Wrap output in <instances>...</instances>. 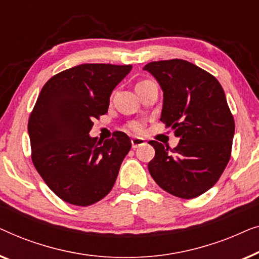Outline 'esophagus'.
Returning <instances> with one entry per match:
<instances>
[{
	"label": "esophagus",
	"instance_id": "obj_1",
	"mask_svg": "<svg viewBox=\"0 0 259 259\" xmlns=\"http://www.w3.org/2000/svg\"><path fill=\"white\" fill-rule=\"evenodd\" d=\"M144 143H145V141L141 137H133V138H131V145H133L134 149L141 147V145H143Z\"/></svg>",
	"mask_w": 259,
	"mask_h": 259
}]
</instances>
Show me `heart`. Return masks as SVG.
Returning a JSON list of instances; mask_svg holds the SVG:
<instances>
[{
  "label": "heart",
  "mask_w": 259,
  "mask_h": 259,
  "mask_svg": "<svg viewBox=\"0 0 259 259\" xmlns=\"http://www.w3.org/2000/svg\"><path fill=\"white\" fill-rule=\"evenodd\" d=\"M126 129L133 131V133H135V134H140L144 129V122L143 121H130L128 124H126Z\"/></svg>",
  "instance_id": "heart-1"
}]
</instances>
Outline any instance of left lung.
<instances>
[{
    "mask_svg": "<svg viewBox=\"0 0 259 259\" xmlns=\"http://www.w3.org/2000/svg\"><path fill=\"white\" fill-rule=\"evenodd\" d=\"M163 90L161 121L180 143L169 152L150 141L155 157L148 169L163 190L191 199L217 183L231 156L235 121L221 83L184 60L150 62L143 68Z\"/></svg>",
    "mask_w": 259,
    "mask_h": 259,
    "instance_id": "obj_1",
    "label": "left lung"
}]
</instances>
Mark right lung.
I'll use <instances>...</instances> for the list:
<instances>
[{
    "label": "right lung",
    "mask_w": 259,
    "mask_h": 259,
    "mask_svg": "<svg viewBox=\"0 0 259 259\" xmlns=\"http://www.w3.org/2000/svg\"><path fill=\"white\" fill-rule=\"evenodd\" d=\"M133 65H76L43 85L28 122L32 163L50 190L88 206L114 187L131 141L122 131L98 141L89 133L107 114L110 95Z\"/></svg>",
    "instance_id": "right-lung-1"
}]
</instances>
